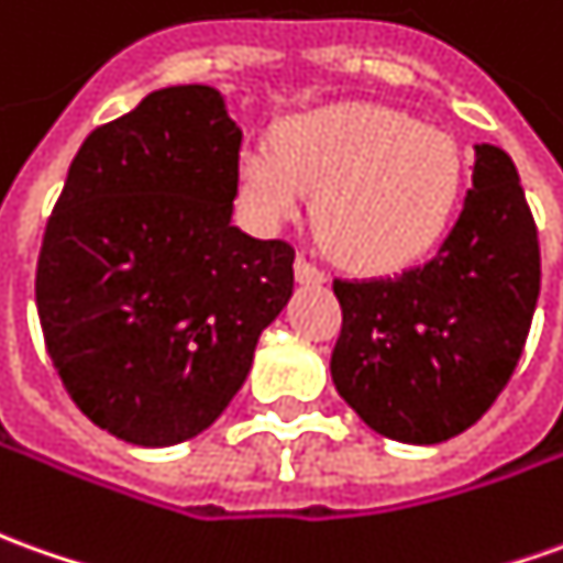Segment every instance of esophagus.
<instances>
[{
    "mask_svg": "<svg viewBox=\"0 0 563 563\" xmlns=\"http://www.w3.org/2000/svg\"><path fill=\"white\" fill-rule=\"evenodd\" d=\"M296 280L298 283H323L327 280V271H323L320 265H313L305 252H298L296 255Z\"/></svg>",
    "mask_w": 563,
    "mask_h": 563,
    "instance_id": "esophagus-1",
    "label": "esophagus"
}]
</instances>
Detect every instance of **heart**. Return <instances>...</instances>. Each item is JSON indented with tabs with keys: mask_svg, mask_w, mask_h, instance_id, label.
Wrapping results in <instances>:
<instances>
[{
	"mask_svg": "<svg viewBox=\"0 0 563 563\" xmlns=\"http://www.w3.org/2000/svg\"><path fill=\"white\" fill-rule=\"evenodd\" d=\"M236 187L250 216L274 228L313 200L327 250L361 271L422 258L456 218L465 159L453 137L385 107L335 104L280 122L274 144L240 153Z\"/></svg>",
	"mask_w": 563,
	"mask_h": 563,
	"instance_id": "obj_1",
	"label": "heart"
}]
</instances>
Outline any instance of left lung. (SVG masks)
Listing matches in <instances>:
<instances>
[{
  "instance_id": "1",
  "label": "left lung",
  "mask_w": 563,
  "mask_h": 563,
  "mask_svg": "<svg viewBox=\"0 0 563 563\" xmlns=\"http://www.w3.org/2000/svg\"><path fill=\"white\" fill-rule=\"evenodd\" d=\"M474 187L426 265L332 280V382L366 426L404 443L472 428L521 361L539 298V236L511 156L477 144Z\"/></svg>"
}]
</instances>
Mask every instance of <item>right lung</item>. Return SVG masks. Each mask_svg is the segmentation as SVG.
Wrapping results in <instances>:
<instances>
[{"label": "right lung", "instance_id": "right-lung-1", "mask_svg": "<svg viewBox=\"0 0 563 563\" xmlns=\"http://www.w3.org/2000/svg\"><path fill=\"white\" fill-rule=\"evenodd\" d=\"M240 141L216 89L151 91L82 141L48 216L45 351L122 441L172 446L212 426L292 296L296 250L231 224Z\"/></svg>", "mask_w": 563, "mask_h": 563}]
</instances>
